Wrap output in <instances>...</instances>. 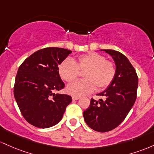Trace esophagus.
<instances>
[{"instance_id": "1", "label": "esophagus", "mask_w": 154, "mask_h": 154, "mask_svg": "<svg viewBox=\"0 0 154 154\" xmlns=\"http://www.w3.org/2000/svg\"><path fill=\"white\" fill-rule=\"evenodd\" d=\"M72 99L73 100H77L80 99V97H76V96H72Z\"/></svg>"}]
</instances>
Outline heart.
I'll return each mask as SVG.
<instances>
[{
  "mask_svg": "<svg viewBox=\"0 0 154 154\" xmlns=\"http://www.w3.org/2000/svg\"><path fill=\"white\" fill-rule=\"evenodd\" d=\"M79 70L85 71L83 75L85 80L76 81L67 86V91L72 96L89 94L95 90L96 86L100 90L105 89L113 82L116 74L114 65L103 55L94 52L82 55L75 62L66 59L58 66L59 75L67 82L76 79Z\"/></svg>",
  "mask_w": 154,
  "mask_h": 154,
  "instance_id": "1",
  "label": "heart"
}]
</instances>
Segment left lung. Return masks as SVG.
<instances>
[{"label":"left lung","mask_w":154,"mask_h":154,"mask_svg":"<svg viewBox=\"0 0 154 154\" xmlns=\"http://www.w3.org/2000/svg\"><path fill=\"white\" fill-rule=\"evenodd\" d=\"M111 56L116 65L113 82L97 95L103 99L91 100L84 112L86 124L97 132H106L115 129L127 117L137 97L138 78L129 60L119 51L101 49Z\"/></svg>","instance_id":"obj_1"}]
</instances>
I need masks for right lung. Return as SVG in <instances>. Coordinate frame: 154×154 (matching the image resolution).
Instances as JSON below:
<instances>
[{
  "mask_svg": "<svg viewBox=\"0 0 154 154\" xmlns=\"http://www.w3.org/2000/svg\"><path fill=\"white\" fill-rule=\"evenodd\" d=\"M71 52L63 48H45L30 55L19 68L14 94L22 116L32 125L44 129L56 125L72 102L70 95L54 93L65 87L58 65Z\"/></svg>",
  "mask_w": 154,
  "mask_h": 154,
  "instance_id": "obj_1",
  "label": "right lung"
}]
</instances>
